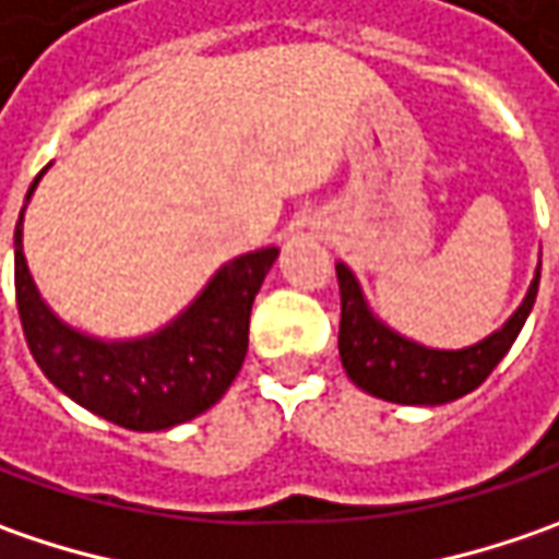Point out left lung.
I'll return each mask as SVG.
<instances>
[{
  "label": "left lung",
  "instance_id": "obj_1",
  "mask_svg": "<svg viewBox=\"0 0 559 559\" xmlns=\"http://www.w3.org/2000/svg\"><path fill=\"white\" fill-rule=\"evenodd\" d=\"M338 295H342V323H338V355L348 379L357 389L395 401V404H444L479 389L488 373L501 364L516 335L526 323L528 311L538 295V276L528 286L526 301L507 320L498 333H491L473 348L463 352H432L417 342H407L389 326H382L360 286L345 264H335Z\"/></svg>",
  "mask_w": 559,
  "mask_h": 559
}]
</instances>
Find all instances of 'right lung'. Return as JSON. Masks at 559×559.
<instances>
[{
  "instance_id": "right-lung-1",
  "label": "right lung",
  "mask_w": 559,
  "mask_h": 559,
  "mask_svg": "<svg viewBox=\"0 0 559 559\" xmlns=\"http://www.w3.org/2000/svg\"><path fill=\"white\" fill-rule=\"evenodd\" d=\"M21 217L14 226L17 313L39 370L64 395L133 432L170 429L204 414L226 395L246 360L248 317L280 254L276 248H261L224 264L192 308L162 333L136 342H98L58 323L39 301L21 251Z\"/></svg>"
}]
</instances>
